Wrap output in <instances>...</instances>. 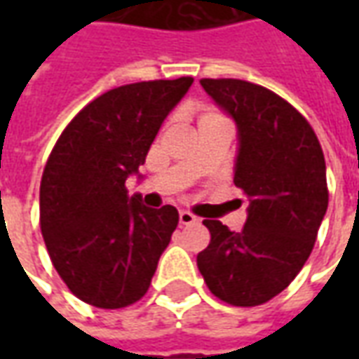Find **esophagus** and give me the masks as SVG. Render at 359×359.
I'll return each instance as SVG.
<instances>
[{
    "label": "esophagus",
    "instance_id": "obj_1",
    "mask_svg": "<svg viewBox=\"0 0 359 359\" xmlns=\"http://www.w3.org/2000/svg\"><path fill=\"white\" fill-rule=\"evenodd\" d=\"M198 219L190 213V211H180L179 213V223L180 225H192V223H196Z\"/></svg>",
    "mask_w": 359,
    "mask_h": 359
}]
</instances>
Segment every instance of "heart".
<instances>
[{"label": "heart", "mask_w": 359, "mask_h": 359, "mask_svg": "<svg viewBox=\"0 0 359 359\" xmlns=\"http://www.w3.org/2000/svg\"><path fill=\"white\" fill-rule=\"evenodd\" d=\"M205 117H211V115H205Z\"/></svg>", "instance_id": "obj_1"}]
</instances>
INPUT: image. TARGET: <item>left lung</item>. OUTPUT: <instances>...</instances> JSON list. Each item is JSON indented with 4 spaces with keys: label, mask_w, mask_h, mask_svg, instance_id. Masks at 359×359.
I'll return each mask as SVG.
<instances>
[{
    "label": "left lung",
    "mask_w": 359,
    "mask_h": 359,
    "mask_svg": "<svg viewBox=\"0 0 359 359\" xmlns=\"http://www.w3.org/2000/svg\"><path fill=\"white\" fill-rule=\"evenodd\" d=\"M200 84L236 125L234 184L250 205L241 233L203 221L211 241L198 269L226 304L259 306L292 283L313 250L329 205L323 149L308 121L271 90L236 79Z\"/></svg>",
    "instance_id": "obj_1"
}]
</instances>
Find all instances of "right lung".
<instances>
[{
	"label": "right lung",
	"instance_id": "right-lung-1",
	"mask_svg": "<svg viewBox=\"0 0 359 359\" xmlns=\"http://www.w3.org/2000/svg\"><path fill=\"white\" fill-rule=\"evenodd\" d=\"M192 76L118 86L90 102L59 136L40 184V226L69 290L95 308L130 306L148 292L179 225L172 205L146 208L125 182L140 177L151 142Z\"/></svg>",
	"mask_w": 359,
	"mask_h": 359
}]
</instances>
